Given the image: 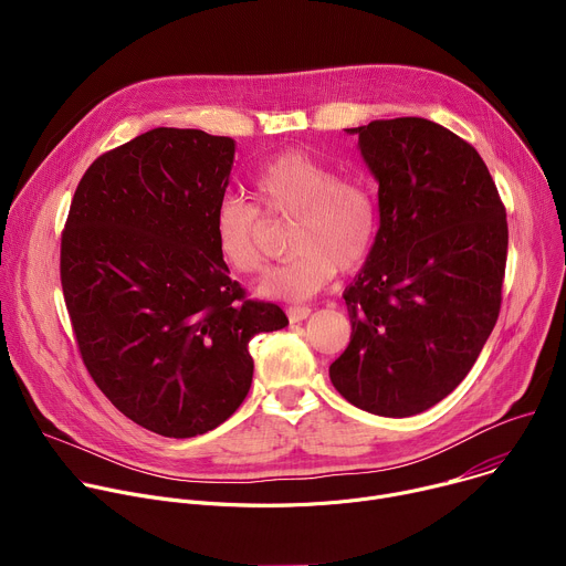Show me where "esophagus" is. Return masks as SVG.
Segmentation results:
<instances>
[{"mask_svg":"<svg viewBox=\"0 0 566 566\" xmlns=\"http://www.w3.org/2000/svg\"><path fill=\"white\" fill-rule=\"evenodd\" d=\"M286 315H289L291 322H302V319H306L311 315V308L308 306H289Z\"/></svg>","mask_w":566,"mask_h":566,"instance_id":"1","label":"esophagus"}]
</instances>
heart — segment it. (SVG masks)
Here are the masks:
<instances>
[{
    "mask_svg": "<svg viewBox=\"0 0 566 566\" xmlns=\"http://www.w3.org/2000/svg\"><path fill=\"white\" fill-rule=\"evenodd\" d=\"M253 197L269 217H293L289 249L295 255L273 269L260 293L277 300H306L338 271L365 262L376 237V201L360 179L336 177L325 160L302 149L271 158L251 179ZM214 249L241 275L264 266V219L239 197L219 201L212 214Z\"/></svg>",
    "mask_w": 566,
    "mask_h": 566,
    "instance_id": "obj_1",
    "label": "heart"
}]
</instances>
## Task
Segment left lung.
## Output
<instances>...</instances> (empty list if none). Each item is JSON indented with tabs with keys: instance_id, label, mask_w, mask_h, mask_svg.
Masks as SVG:
<instances>
[{
	"instance_id": "left-lung-1",
	"label": "left lung",
	"mask_w": 566,
	"mask_h": 566,
	"mask_svg": "<svg viewBox=\"0 0 566 566\" xmlns=\"http://www.w3.org/2000/svg\"><path fill=\"white\" fill-rule=\"evenodd\" d=\"M358 136L378 181V232L343 297L352 343L329 378L352 406L421 415L472 369L502 304L506 210L472 145L426 118L371 120Z\"/></svg>"
}]
</instances>
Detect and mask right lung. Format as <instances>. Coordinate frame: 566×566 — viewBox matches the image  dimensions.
Masks as SVG:
<instances>
[{"instance_id": "add662e5", "label": "right lung", "mask_w": 566, "mask_h": 566, "mask_svg": "<svg viewBox=\"0 0 566 566\" xmlns=\"http://www.w3.org/2000/svg\"><path fill=\"white\" fill-rule=\"evenodd\" d=\"M234 147L149 129L94 160L62 232L80 356L114 406L160 437L221 426L251 389V338L289 325L277 304L247 300L214 249Z\"/></svg>"}]
</instances>
